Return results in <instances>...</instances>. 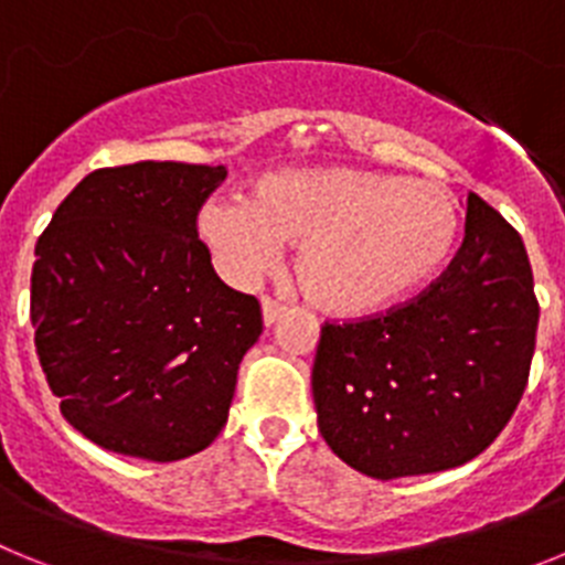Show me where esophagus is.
<instances>
[{
  "label": "esophagus",
  "mask_w": 565,
  "mask_h": 565,
  "mask_svg": "<svg viewBox=\"0 0 565 565\" xmlns=\"http://www.w3.org/2000/svg\"><path fill=\"white\" fill-rule=\"evenodd\" d=\"M259 308H263V322H266V326H274V322L279 319V313H282V306L271 297L259 299Z\"/></svg>",
  "instance_id": "obj_1"
}]
</instances>
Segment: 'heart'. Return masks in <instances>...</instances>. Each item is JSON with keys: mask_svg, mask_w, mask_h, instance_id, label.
<instances>
[{"mask_svg": "<svg viewBox=\"0 0 565 565\" xmlns=\"http://www.w3.org/2000/svg\"><path fill=\"white\" fill-rule=\"evenodd\" d=\"M203 239L237 282L299 243L294 271L313 306L364 317L411 297L450 259L461 212L430 181L348 167L291 169L259 178L252 198L203 206Z\"/></svg>", "mask_w": 565, "mask_h": 565, "instance_id": "1", "label": "heart"}]
</instances>
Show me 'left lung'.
Wrapping results in <instances>:
<instances>
[{
  "instance_id": "1",
  "label": "left lung",
  "mask_w": 565,
  "mask_h": 565,
  "mask_svg": "<svg viewBox=\"0 0 565 565\" xmlns=\"http://www.w3.org/2000/svg\"><path fill=\"white\" fill-rule=\"evenodd\" d=\"M537 317L521 234L469 192L463 243L436 282L387 313L322 326L319 433L382 481L472 461L526 391Z\"/></svg>"
}]
</instances>
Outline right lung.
I'll return each mask as SVG.
<instances>
[{"mask_svg": "<svg viewBox=\"0 0 565 565\" xmlns=\"http://www.w3.org/2000/svg\"><path fill=\"white\" fill-rule=\"evenodd\" d=\"M223 181L226 167L206 163L96 169L39 237V362L62 416L104 450L181 461L226 424L263 313L214 274L198 237V212Z\"/></svg>", "mask_w": 565, "mask_h": 565, "instance_id": "obj_1", "label": "right lung"}]
</instances>
